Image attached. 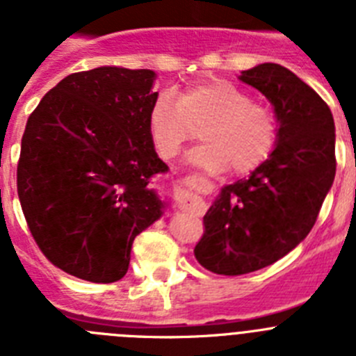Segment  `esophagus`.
Here are the masks:
<instances>
[{"mask_svg":"<svg viewBox=\"0 0 356 356\" xmlns=\"http://www.w3.org/2000/svg\"><path fill=\"white\" fill-rule=\"evenodd\" d=\"M180 209L188 210V212L196 213V216H203L207 210V203L200 197H187V200H180Z\"/></svg>","mask_w":356,"mask_h":356,"instance_id":"34e87169","label":"esophagus"}]
</instances>
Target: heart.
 I'll return each mask as SVG.
<instances>
[{
	"label": "heart",
	"mask_w": 356,
	"mask_h": 356,
	"mask_svg": "<svg viewBox=\"0 0 356 356\" xmlns=\"http://www.w3.org/2000/svg\"><path fill=\"white\" fill-rule=\"evenodd\" d=\"M200 128L205 143L194 147L188 159L210 171L229 165L237 175H248L269 159L278 139L275 112L221 78L191 85L176 102L160 94L147 114L151 143L163 160L175 159Z\"/></svg>",
	"instance_id": "b5f03b06"
}]
</instances>
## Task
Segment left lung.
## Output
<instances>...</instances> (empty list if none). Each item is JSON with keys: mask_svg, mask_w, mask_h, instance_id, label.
Returning <instances> with one entry per match:
<instances>
[{"mask_svg": "<svg viewBox=\"0 0 356 356\" xmlns=\"http://www.w3.org/2000/svg\"><path fill=\"white\" fill-rule=\"evenodd\" d=\"M273 103L278 140L260 168L226 185L203 217L194 248L201 266L225 276L259 271L294 250L316 225L335 178V124L323 97L280 64L242 71Z\"/></svg>", "mask_w": 356, "mask_h": 356, "instance_id": "1", "label": "left lung"}]
</instances>
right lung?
<instances>
[{"label":"right lung","instance_id":"add662e5","mask_svg":"<svg viewBox=\"0 0 356 356\" xmlns=\"http://www.w3.org/2000/svg\"><path fill=\"white\" fill-rule=\"evenodd\" d=\"M149 69L72 72L28 118L17 194L33 241L67 275L112 284L135 237L162 216L151 178L168 171L147 130Z\"/></svg>","mask_w":356,"mask_h":356}]
</instances>
